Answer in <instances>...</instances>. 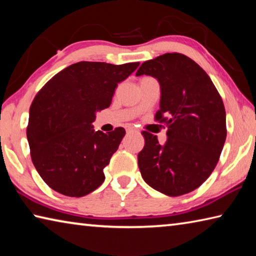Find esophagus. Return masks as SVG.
Here are the masks:
<instances>
[{
    "instance_id": "esophagus-1",
    "label": "esophagus",
    "mask_w": 256,
    "mask_h": 256,
    "mask_svg": "<svg viewBox=\"0 0 256 256\" xmlns=\"http://www.w3.org/2000/svg\"><path fill=\"white\" fill-rule=\"evenodd\" d=\"M126 131H128V133H138V132L136 128H132V126H128V128H126Z\"/></svg>"
}]
</instances>
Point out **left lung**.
<instances>
[{
    "mask_svg": "<svg viewBox=\"0 0 256 256\" xmlns=\"http://www.w3.org/2000/svg\"><path fill=\"white\" fill-rule=\"evenodd\" d=\"M160 84L156 120L166 122L167 141L142 132L144 146L138 154L142 178L168 196L190 193L214 172L226 141V112L210 76L193 60L167 53L142 63L138 76ZM166 118H164V116Z\"/></svg>",
    "mask_w": 256,
    "mask_h": 256,
    "instance_id": "obj_1",
    "label": "left lung"
}]
</instances>
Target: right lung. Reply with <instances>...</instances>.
<instances>
[{
    "instance_id": "add662e5",
    "label": "right lung",
    "mask_w": 256,
    "mask_h": 256,
    "mask_svg": "<svg viewBox=\"0 0 256 256\" xmlns=\"http://www.w3.org/2000/svg\"><path fill=\"white\" fill-rule=\"evenodd\" d=\"M140 66L79 62L54 76L29 110L27 138L34 168L63 196L81 198L105 180L104 168L125 136L94 131L96 112L110 107L115 89Z\"/></svg>"
}]
</instances>
